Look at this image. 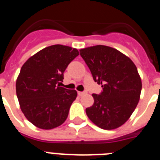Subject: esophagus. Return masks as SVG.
<instances>
[{
  "instance_id": "obj_1",
  "label": "esophagus",
  "mask_w": 160,
  "mask_h": 160,
  "mask_svg": "<svg viewBox=\"0 0 160 160\" xmlns=\"http://www.w3.org/2000/svg\"><path fill=\"white\" fill-rule=\"evenodd\" d=\"M78 94L79 96H82V95H84V94H87V92H86V91H78Z\"/></svg>"
}]
</instances>
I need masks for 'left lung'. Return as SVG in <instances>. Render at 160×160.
Returning <instances> with one entry per match:
<instances>
[{"instance_id": "1", "label": "left lung", "mask_w": 160, "mask_h": 160, "mask_svg": "<svg viewBox=\"0 0 160 160\" xmlns=\"http://www.w3.org/2000/svg\"><path fill=\"white\" fill-rule=\"evenodd\" d=\"M94 82L101 84V94H93L94 104L86 109L96 126L113 130L125 123L139 101L142 82L137 68L126 55L109 46L80 49Z\"/></svg>"}]
</instances>
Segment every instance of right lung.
Instances as JSON below:
<instances>
[{
  "label": "right lung",
  "mask_w": 160,
  "mask_h": 160,
  "mask_svg": "<svg viewBox=\"0 0 160 160\" xmlns=\"http://www.w3.org/2000/svg\"><path fill=\"white\" fill-rule=\"evenodd\" d=\"M79 54L70 46L53 45L29 58L16 82L20 107L37 128L50 130L66 121L77 91L60 87L68 65Z\"/></svg>",
  "instance_id": "obj_1"
}]
</instances>
